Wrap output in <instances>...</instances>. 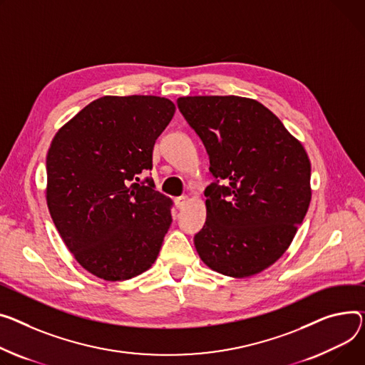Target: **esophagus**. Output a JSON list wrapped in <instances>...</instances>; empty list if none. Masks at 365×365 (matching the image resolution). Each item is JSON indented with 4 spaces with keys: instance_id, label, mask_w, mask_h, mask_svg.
I'll return each instance as SVG.
<instances>
[{
    "instance_id": "esophagus-1",
    "label": "esophagus",
    "mask_w": 365,
    "mask_h": 365,
    "mask_svg": "<svg viewBox=\"0 0 365 365\" xmlns=\"http://www.w3.org/2000/svg\"><path fill=\"white\" fill-rule=\"evenodd\" d=\"M187 202H189V198L187 197H179V198H176L175 200V205H176V208H185L186 205H187Z\"/></svg>"
}]
</instances>
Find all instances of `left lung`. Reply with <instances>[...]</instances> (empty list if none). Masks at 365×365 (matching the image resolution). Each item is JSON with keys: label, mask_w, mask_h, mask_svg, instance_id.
I'll return each mask as SVG.
<instances>
[{"label": "left lung", "mask_w": 365, "mask_h": 365, "mask_svg": "<svg viewBox=\"0 0 365 365\" xmlns=\"http://www.w3.org/2000/svg\"><path fill=\"white\" fill-rule=\"evenodd\" d=\"M178 106L205 145L211 183L207 220L193 239L211 270L244 279L273 265L292 244L311 201V163L280 118L237 95L180 96Z\"/></svg>", "instance_id": "obj_1"}]
</instances>
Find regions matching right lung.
Masks as SVG:
<instances>
[{"mask_svg": "<svg viewBox=\"0 0 365 365\" xmlns=\"http://www.w3.org/2000/svg\"><path fill=\"white\" fill-rule=\"evenodd\" d=\"M173 101L106 95L63 125L46 154L45 198L75 259L107 282L147 272L172 225L173 201L139 182L153 167L157 138Z\"/></svg>", "mask_w": 365, "mask_h": 365, "instance_id": "obj_1", "label": "right lung"}]
</instances>
